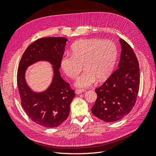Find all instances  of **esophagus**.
Instances as JSON below:
<instances>
[{
    "label": "esophagus",
    "instance_id": "34e87169",
    "mask_svg": "<svg viewBox=\"0 0 156 156\" xmlns=\"http://www.w3.org/2000/svg\"><path fill=\"white\" fill-rule=\"evenodd\" d=\"M85 90L83 89H77L76 90H75V93H76V94H81L82 92H84Z\"/></svg>",
    "mask_w": 156,
    "mask_h": 156
}]
</instances>
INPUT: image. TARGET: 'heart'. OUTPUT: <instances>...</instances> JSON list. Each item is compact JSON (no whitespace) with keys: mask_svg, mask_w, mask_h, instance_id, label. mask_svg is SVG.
<instances>
[{"mask_svg":"<svg viewBox=\"0 0 156 156\" xmlns=\"http://www.w3.org/2000/svg\"><path fill=\"white\" fill-rule=\"evenodd\" d=\"M72 54H65L60 61L65 74L75 79L83 69L86 70L77 79L75 85L87 88L96 81L102 82L110 76L117 58V48L111 40L97 38L79 40L72 46Z\"/></svg>","mask_w":156,"mask_h":156,"instance_id":"heart-1","label":"heart"}]
</instances>
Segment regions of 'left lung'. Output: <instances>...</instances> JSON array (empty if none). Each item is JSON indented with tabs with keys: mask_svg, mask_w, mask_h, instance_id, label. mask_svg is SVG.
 Instances as JSON below:
<instances>
[{
	"mask_svg": "<svg viewBox=\"0 0 156 156\" xmlns=\"http://www.w3.org/2000/svg\"><path fill=\"white\" fill-rule=\"evenodd\" d=\"M122 46L119 67L102 85L95 89L97 99L92 114L106 122L119 120L134 107L140 84L137 58L131 47L120 38Z\"/></svg>",
	"mask_w": 156,
	"mask_h": 156,
	"instance_id": "obj_1",
	"label": "left lung"
}]
</instances>
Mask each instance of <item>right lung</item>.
Masks as SVG:
<instances>
[{"label":"right lung","instance_id":"right-lung-1","mask_svg":"<svg viewBox=\"0 0 156 156\" xmlns=\"http://www.w3.org/2000/svg\"><path fill=\"white\" fill-rule=\"evenodd\" d=\"M68 40L63 37H41L31 44L23 53L19 64L17 81L21 103L30 119L45 127H55L67 119L75 91L61 77L59 69ZM38 61L53 65L54 77L49 88L42 93L33 92L25 80L29 65Z\"/></svg>","mask_w":156,"mask_h":156}]
</instances>
